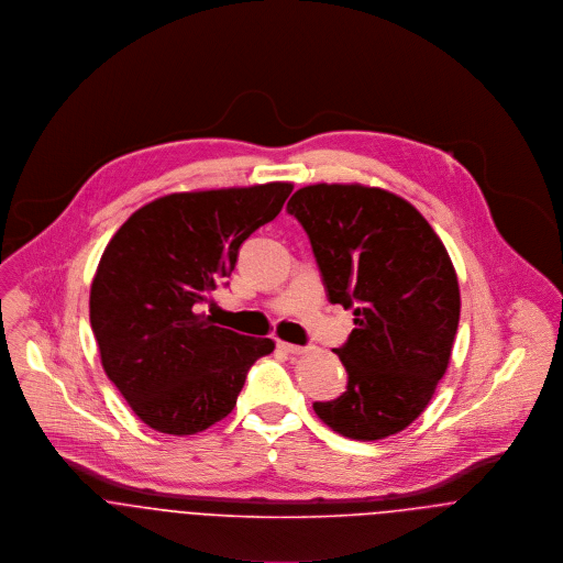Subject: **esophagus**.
Masks as SVG:
<instances>
[{
	"mask_svg": "<svg viewBox=\"0 0 563 563\" xmlns=\"http://www.w3.org/2000/svg\"><path fill=\"white\" fill-rule=\"evenodd\" d=\"M277 346L284 351V353H288V355H303L308 349L306 346H299V344H290V342H284V340H279L277 342Z\"/></svg>",
	"mask_w": 563,
	"mask_h": 563,
	"instance_id": "esophagus-1",
	"label": "esophagus"
}]
</instances>
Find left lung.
Masks as SVG:
<instances>
[{
	"label": "left lung",
	"instance_id": "obj_1",
	"mask_svg": "<svg viewBox=\"0 0 563 563\" xmlns=\"http://www.w3.org/2000/svg\"><path fill=\"white\" fill-rule=\"evenodd\" d=\"M288 212L310 236L329 301L355 317L333 351L346 393L314 411L351 440L395 435L424 411L451 362L462 308L451 255L409 201L377 186L310 184Z\"/></svg>",
	"mask_w": 563,
	"mask_h": 563
}]
</instances>
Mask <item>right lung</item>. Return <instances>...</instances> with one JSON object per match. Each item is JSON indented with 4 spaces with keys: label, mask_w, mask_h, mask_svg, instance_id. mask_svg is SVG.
<instances>
[{
    "label": "right lung",
    "mask_w": 563,
    "mask_h": 563,
    "mask_svg": "<svg viewBox=\"0 0 563 563\" xmlns=\"http://www.w3.org/2000/svg\"><path fill=\"white\" fill-rule=\"evenodd\" d=\"M292 188L170 192L139 208L106 244L90 284V324L108 379L154 431L195 435L223 420L251 364L275 349L271 338L214 324L199 306Z\"/></svg>",
    "instance_id": "right-lung-1"
}]
</instances>
